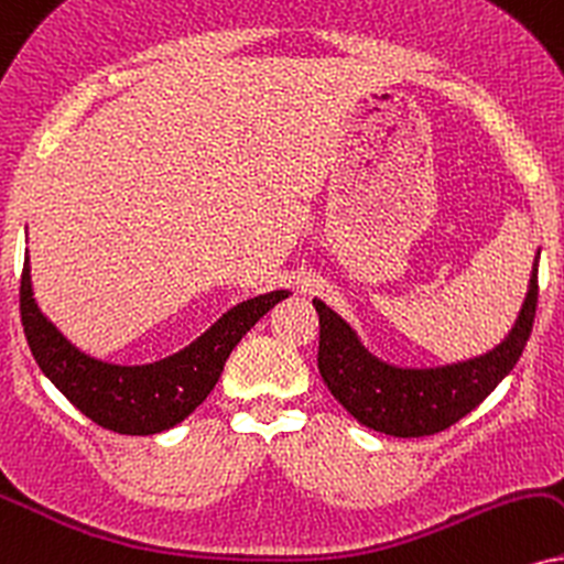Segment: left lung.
<instances>
[{"mask_svg":"<svg viewBox=\"0 0 564 564\" xmlns=\"http://www.w3.org/2000/svg\"><path fill=\"white\" fill-rule=\"evenodd\" d=\"M536 301L539 256L528 280L523 308L502 343L484 356L457 364L408 368L373 356L337 311L314 297L318 314V371L339 405L364 426L402 440L440 434L481 405L516 368L531 337Z\"/></svg>","mask_w":564,"mask_h":564,"instance_id":"left-lung-1","label":"left lung"}]
</instances>
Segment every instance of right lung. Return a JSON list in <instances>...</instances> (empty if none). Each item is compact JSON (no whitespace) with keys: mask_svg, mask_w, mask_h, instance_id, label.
Segmentation results:
<instances>
[{"mask_svg":"<svg viewBox=\"0 0 564 564\" xmlns=\"http://www.w3.org/2000/svg\"><path fill=\"white\" fill-rule=\"evenodd\" d=\"M288 295L290 290H274L248 297L170 358L143 366L107 364L78 350L41 314L33 297L31 261L25 250L20 276V318L28 347L44 377L83 415L117 434L149 436L177 426L208 398L235 345Z\"/></svg>","mask_w":564,"mask_h":564,"instance_id":"obj_1","label":"right lung"}]
</instances>
